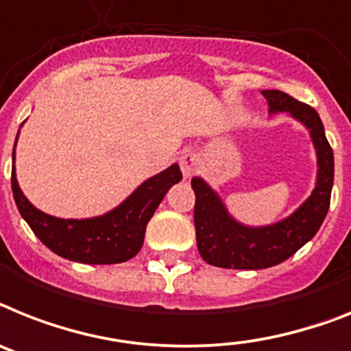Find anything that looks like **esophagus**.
I'll use <instances>...</instances> for the list:
<instances>
[{
  "label": "esophagus",
  "mask_w": 351,
  "mask_h": 351,
  "mask_svg": "<svg viewBox=\"0 0 351 351\" xmlns=\"http://www.w3.org/2000/svg\"><path fill=\"white\" fill-rule=\"evenodd\" d=\"M198 166H199V158L196 153L187 152L180 157V167H182V173H184L185 178L193 176L194 173H196V169H198Z\"/></svg>",
  "instance_id": "34e87169"
}]
</instances>
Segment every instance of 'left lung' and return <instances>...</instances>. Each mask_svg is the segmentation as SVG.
I'll list each match as a JSON object with an SVG mask.
<instances>
[{
	"label": "left lung",
	"mask_w": 351,
	"mask_h": 351,
	"mask_svg": "<svg viewBox=\"0 0 351 351\" xmlns=\"http://www.w3.org/2000/svg\"><path fill=\"white\" fill-rule=\"evenodd\" d=\"M269 112H289L311 130L317 152V184L311 198L287 219L264 228L235 223L216 193L202 178H193L196 243L203 261L228 269H262L287 261L319 230L330 207L334 184V152L326 141L317 112L282 90H262Z\"/></svg>",
	"instance_id": "8db88e82"
}]
</instances>
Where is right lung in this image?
I'll use <instances>...</instances> for the list:
<instances>
[{
	"label": "right lung",
	"instance_id": "right-lung-1",
	"mask_svg": "<svg viewBox=\"0 0 351 351\" xmlns=\"http://www.w3.org/2000/svg\"><path fill=\"white\" fill-rule=\"evenodd\" d=\"M180 180V167L173 164L144 182L119 207L93 219H58L40 212L21 193L16 173H12V193L21 216L51 252L84 264H117L139 253L153 212L171 185Z\"/></svg>",
	"mask_w": 351,
	"mask_h": 351
}]
</instances>
